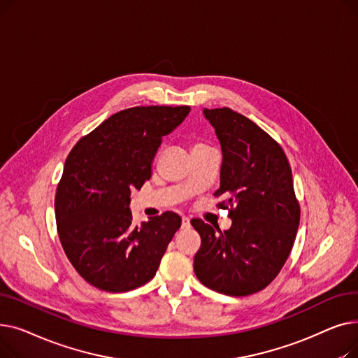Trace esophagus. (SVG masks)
Here are the masks:
<instances>
[{"label": "esophagus", "mask_w": 358, "mask_h": 358, "mask_svg": "<svg viewBox=\"0 0 358 358\" xmlns=\"http://www.w3.org/2000/svg\"><path fill=\"white\" fill-rule=\"evenodd\" d=\"M181 227H182V229L190 228V219L184 216V217H182V222H181Z\"/></svg>", "instance_id": "esophagus-1"}]
</instances>
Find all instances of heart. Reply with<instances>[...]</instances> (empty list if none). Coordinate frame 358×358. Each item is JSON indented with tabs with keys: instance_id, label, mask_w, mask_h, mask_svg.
<instances>
[{
	"instance_id": "1",
	"label": "heart",
	"mask_w": 358,
	"mask_h": 358,
	"mask_svg": "<svg viewBox=\"0 0 358 358\" xmlns=\"http://www.w3.org/2000/svg\"><path fill=\"white\" fill-rule=\"evenodd\" d=\"M197 146H201V145H197Z\"/></svg>"
}]
</instances>
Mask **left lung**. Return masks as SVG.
Wrapping results in <instances>:
<instances>
[{"instance_id":"1","label":"left lung","mask_w":358,"mask_h":358,"mask_svg":"<svg viewBox=\"0 0 358 358\" xmlns=\"http://www.w3.org/2000/svg\"><path fill=\"white\" fill-rule=\"evenodd\" d=\"M222 148L220 187L232 227L215 231L192 219L201 238L194 257L200 283L228 296H248L277 277L293 248L300 208L292 168L281 146L232 108H204Z\"/></svg>"}]
</instances>
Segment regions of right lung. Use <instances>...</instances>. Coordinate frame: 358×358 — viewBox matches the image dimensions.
Masks as SVG:
<instances>
[{
  "label": "right lung",
  "instance_id": "obj_1",
  "mask_svg": "<svg viewBox=\"0 0 358 358\" xmlns=\"http://www.w3.org/2000/svg\"><path fill=\"white\" fill-rule=\"evenodd\" d=\"M189 113V106L126 108L69 152L55 196L56 227L71 264L94 287L129 292L155 275L181 217L165 212L135 227L130 193L152 176L162 138Z\"/></svg>",
  "mask_w": 358,
  "mask_h": 358
}]
</instances>
